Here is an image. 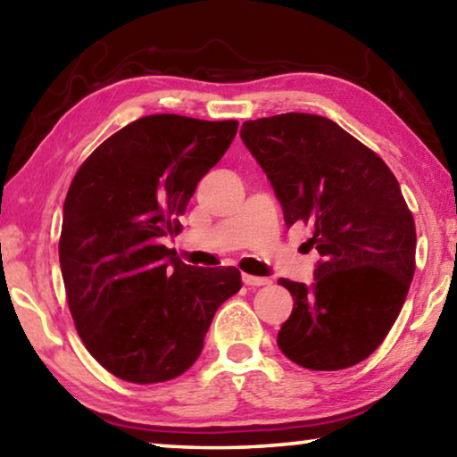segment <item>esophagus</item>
I'll return each mask as SVG.
<instances>
[{"instance_id": "esophagus-1", "label": "esophagus", "mask_w": 457, "mask_h": 457, "mask_svg": "<svg viewBox=\"0 0 457 457\" xmlns=\"http://www.w3.org/2000/svg\"><path fill=\"white\" fill-rule=\"evenodd\" d=\"M242 280H244V284H245V286H253V288H256V286H266V284L272 282V280H270V278L252 276V274H244V276H242Z\"/></svg>"}]
</instances>
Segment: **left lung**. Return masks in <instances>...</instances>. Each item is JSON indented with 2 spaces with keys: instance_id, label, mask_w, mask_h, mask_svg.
I'll return each mask as SVG.
<instances>
[{
  "instance_id": "1",
  "label": "left lung",
  "mask_w": 457,
  "mask_h": 457,
  "mask_svg": "<svg viewBox=\"0 0 457 457\" xmlns=\"http://www.w3.org/2000/svg\"><path fill=\"white\" fill-rule=\"evenodd\" d=\"M282 205L286 226H312L320 253L311 284L288 288L294 308L278 346L296 365L338 370L383 343L415 272V221L381 157L335 120L306 112L245 120L239 130Z\"/></svg>"
}]
</instances>
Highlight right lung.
Listing matches in <instances>:
<instances>
[{"label": "right lung", "mask_w": 457, "mask_h": 457, "mask_svg": "<svg viewBox=\"0 0 457 457\" xmlns=\"http://www.w3.org/2000/svg\"><path fill=\"white\" fill-rule=\"evenodd\" d=\"M236 130V120L151 114L108 137L74 175L58 245L66 298L84 346L119 378L185 373L215 311L242 288L237 268L187 266L165 245Z\"/></svg>", "instance_id": "obj_1"}]
</instances>
